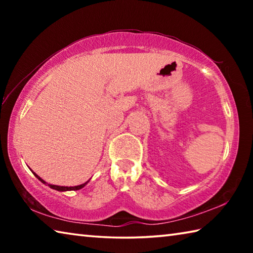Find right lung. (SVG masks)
<instances>
[{"mask_svg": "<svg viewBox=\"0 0 253 253\" xmlns=\"http://www.w3.org/2000/svg\"><path fill=\"white\" fill-rule=\"evenodd\" d=\"M33 174L36 175V177H37L38 179H39V181H41L43 184H46V182L43 181V179H42L40 176H38V175H37L36 173H33ZM88 182H89V181H87V182L84 183V184H80V185H77V186H58V185H52V184H48V185H49L51 188H53V190H57V191H60V192H65V191H77V190H80V188H83Z\"/></svg>", "mask_w": 253, "mask_h": 253, "instance_id": "obj_1", "label": "right lung"}]
</instances>
